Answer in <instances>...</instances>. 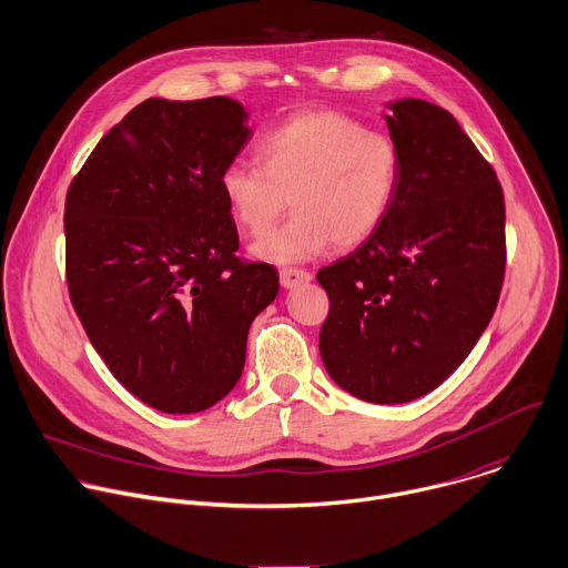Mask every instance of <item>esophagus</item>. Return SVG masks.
I'll return each instance as SVG.
<instances>
[{
  "label": "esophagus",
  "instance_id": "1",
  "mask_svg": "<svg viewBox=\"0 0 568 568\" xmlns=\"http://www.w3.org/2000/svg\"><path fill=\"white\" fill-rule=\"evenodd\" d=\"M281 285L285 290H294V287H301V285H307L312 281V274L305 272V270H296V267H285L281 270Z\"/></svg>",
  "mask_w": 568,
  "mask_h": 568
}]
</instances>
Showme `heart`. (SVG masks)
Masks as SVG:
<instances>
[{"label": "heart", "instance_id": "obj_1", "mask_svg": "<svg viewBox=\"0 0 568 568\" xmlns=\"http://www.w3.org/2000/svg\"><path fill=\"white\" fill-rule=\"evenodd\" d=\"M258 164L232 162L221 192L234 221L265 234L290 196L294 216L258 243L252 254L292 265L323 254L334 241L354 247L382 227L399 182V149L384 131L358 120L307 109L270 129L256 146Z\"/></svg>", "mask_w": 568, "mask_h": 568}]
</instances>
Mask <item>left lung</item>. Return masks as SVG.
Masks as SVG:
<instances>
[{
  "instance_id": "obj_1",
  "label": "left lung",
  "mask_w": 568,
  "mask_h": 568,
  "mask_svg": "<svg viewBox=\"0 0 568 568\" xmlns=\"http://www.w3.org/2000/svg\"><path fill=\"white\" fill-rule=\"evenodd\" d=\"M399 182L382 227L316 281L329 296L327 374L369 404H408L464 363L499 301L504 196L457 120L417 98L386 104Z\"/></svg>"
}]
</instances>
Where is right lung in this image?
Listing matches in <instances>:
<instances>
[{
  "mask_svg": "<svg viewBox=\"0 0 568 568\" xmlns=\"http://www.w3.org/2000/svg\"><path fill=\"white\" fill-rule=\"evenodd\" d=\"M245 106L149 98L91 151L67 194V281L106 367L142 404L189 415L245 367L278 274L236 258L221 175L252 140Z\"/></svg>",
  "mask_w": 568,
  "mask_h": 568,
  "instance_id": "obj_1",
  "label": "right lung"
}]
</instances>
